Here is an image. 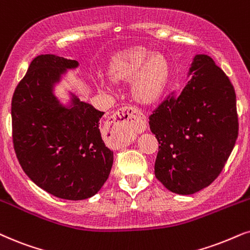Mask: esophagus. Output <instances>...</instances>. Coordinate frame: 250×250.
<instances>
[{
	"label": "esophagus",
	"mask_w": 250,
	"mask_h": 250,
	"mask_svg": "<svg viewBox=\"0 0 250 250\" xmlns=\"http://www.w3.org/2000/svg\"><path fill=\"white\" fill-rule=\"evenodd\" d=\"M147 127L145 115L135 106L126 105L111 115L105 124V131L109 133L119 147L129 145L138 133Z\"/></svg>",
	"instance_id": "1"
}]
</instances>
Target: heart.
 <instances>
[{
    "label": "heart",
    "mask_w": 250,
    "mask_h": 250,
    "mask_svg": "<svg viewBox=\"0 0 250 250\" xmlns=\"http://www.w3.org/2000/svg\"><path fill=\"white\" fill-rule=\"evenodd\" d=\"M113 80H132V95L140 103L155 101L168 78V64L161 54H150L144 47H133L115 57L109 69ZM104 87L106 83H101Z\"/></svg>",
    "instance_id": "obj_1"
}]
</instances>
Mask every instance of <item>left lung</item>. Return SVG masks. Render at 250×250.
Instances as JSON below:
<instances>
[{"label": "left lung", "mask_w": 250, "mask_h": 250, "mask_svg": "<svg viewBox=\"0 0 250 250\" xmlns=\"http://www.w3.org/2000/svg\"><path fill=\"white\" fill-rule=\"evenodd\" d=\"M192 78L149 116L158 141L155 176L171 192L189 195L209 186L231 155L239 133L234 87L211 57L197 55Z\"/></svg>", "instance_id": "obj_1"}]
</instances>
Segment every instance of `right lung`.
I'll return each mask as SVG.
<instances>
[{"label":"right lung","mask_w":250,"mask_h":250,"mask_svg":"<svg viewBox=\"0 0 250 250\" xmlns=\"http://www.w3.org/2000/svg\"><path fill=\"white\" fill-rule=\"evenodd\" d=\"M77 65L56 55H39L11 102L12 142L24 172L46 192L72 201L95 195L113 162L99 128L104 112L78 99L66 109L51 92L60 74Z\"/></svg>","instance_id":"right-lung-1"}]
</instances>
